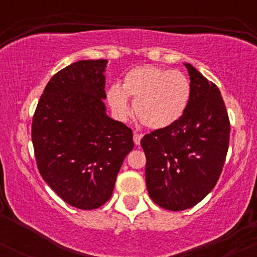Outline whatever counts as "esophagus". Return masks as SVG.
<instances>
[{"label":"esophagus","mask_w":257,"mask_h":257,"mask_svg":"<svg viewBox=\"0 0 257 257\" xmlns=\"http://www.w3.org/2000/svg\"><path fill=\"white\" fill-rule=\"evenodd\" d=\"M141 138H143V135L139 134V133H134V137H133V139H134V144H135V145H140Z\"/></svg>","instance_id":"1"}]
</instances>
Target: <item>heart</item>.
I'll list each match as a JSON object with an SVG mask.
<instances>
[{
    "label": "heart",
    "mask_w": 257,
    "mask_h": 257,
    "mask_svg": "<svg viewBox=\"0 0 257 257\" xmlns=\"http://www.w3.org/2000/svg\"><path fill=\"white\" fill-rule=\"evenodd\" d=\"M128 98L134 100L135 116L150 129H163L181 118L191 98V82L185 73L155 65L129 70L122 85L107 90V102L117 118L131 114Z\"/></svg>",
    "instance_id": "1"
}]
</instances>
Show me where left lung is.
Listing matches in <instances>:
<instances>
[{
    "label": "left lung",
    "mask_w": 257,
    "mask_h": 257,
    "mask_svg": "<svg viewBox=\"0 0 257 257\" xmlns=\"http://www.w3.org/2000/svg\"><path fill=\"white\" fill-rule=\"evenodd\" d=\"M191 98L178 122L141 139L146 186L167 210L192 208L216 185L228 150L229 119L219 88L191 64Z\"/></svg>",
    "instance_id": "obj_1"
}]
</instances>
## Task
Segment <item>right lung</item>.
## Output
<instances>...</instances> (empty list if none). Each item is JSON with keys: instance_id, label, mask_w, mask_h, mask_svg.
Here are the masks:
<instances>
[{"instance_id": "add662e5", "label": "right lung", "mask_w": 257, "mask_h": 257, "mask_svg": "<svg viewBox=\"0 0 257 257\" xmlns=\"http://www.w3.org/2000/svg\"><path fill=\"white\" fill-rule=\"evenodd\" d=\"M107 60H79L54 75L32 119V144L44 181L67 204L91 210L111 198L134 147L133 132L110 118L104 100Z\"/></svg>"}]
</instances>
